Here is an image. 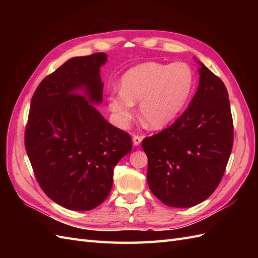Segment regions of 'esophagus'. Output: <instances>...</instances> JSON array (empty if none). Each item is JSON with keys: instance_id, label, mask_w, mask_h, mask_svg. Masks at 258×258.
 <instances>
[{"instance_id": "obj_1", "label": "esophagus", "mask_w": 258, "mask_h": 258, "mask_svg": "<svg viewBox=\"0 0 258 258\" xmlns=\"http://www.w3.org/2000/svg\"><path fill=\"white\" fill-rule=\"evenodd\" d=\"M141 141H142V137H140V136H134V137H132V142H134V144L136 146L140 145Z\"/></svg>"}]
</instances>
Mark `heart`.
<instances>
[{
    "instance_id": "heart-1",
    "label": "heart",
    "mask_w": 258,
    "mask_h": 258,
    "mask_svg": "<svg viewBox=\"0 0 258 258\" xmlns=\"http://www.w3.org/2000/svg\"><path fill=\"white\" fill-rule=\"evenodd\" d=\"M195 76L184 62H144L129 69L120 80V91L108 96V108L118 126L124 128L135 117V103L152 129H161L183 111L194 89Z\"/></svg>"
}]
</instances>
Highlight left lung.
I'll return each mask as SVG.
<instances>
[{
    "mask_svg": "<svg viewBox=\"0 0 258 258\" xmlns=\"http://www.w3.org/2000/svg\"><path fill=\"white\" fill-rule=\"evenodd\" d=\"M198 63L199 86L189 106L171 126L142 141L148 186L169 207L190 208L209 198L232 150L227 89L220 77Z\"/></svg>",
    "mask_w": 258,
    "mask_h": 258,
    "instance_id": "8db88e82",
    "label": "left lung"
}]
</instances>
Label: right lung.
I'll list each match as a JSON object with an SVG mask.
<instances>
[{"label": "right lung", "instance_id": "add662e5", "mask_svg": "<svg viewBox=\"0 0 258 258\" xmlns=\"http://www.w3.org/2000/svg\"><path fill=\"white\" fill-rule=\"evenodd\" d=\"M106 60L104 52L68 60L45 77L31 101L25 132L31 166L43 191L70 210L102 204L115 166L132 150L130 135L91 105L102 102L100 68Z\"/></svg>", "mask_w": 258, "mask_h": 258}]
</instances>
